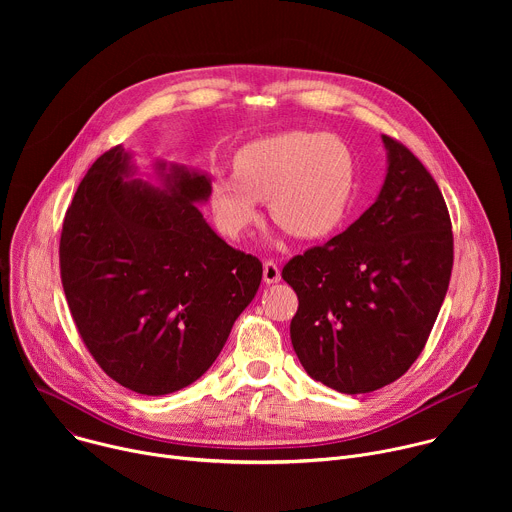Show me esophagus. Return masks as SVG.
I'll return each mask as SVG.
<instances>
[{"mask_svg":"<svg viewBox=\"0 0 512 512\" xmlns=\"http://www.w3.org/2000/svg\"><path fill=\"white\" fill-rule=\"evenodd\" d=\"M279 279H281V273H279L277 263L265 261V263H263V281H265V283H277Z\"/></svg>","mask_w":512,"mask_h":512,"instance_id":"1","label":"esophagus"}]
</instances>
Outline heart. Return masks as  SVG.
<instances>
[{"label":"heart","mask_w":512,"mask_h":512,"mask_svg":"<svg viewBox=\"0 0 512 512\" xmlns=\"http://www.w3.org/2000/svg\"><path fill=\"white\" fill-rule=\"evenodd\" d=\"M235 174L210 180L218 227L241 237L259 218V202L287 235L312 241L344 221L354 194V158L348 145L322 133L285 131L255 139L235 154Z\"/></svg>","instance_id":"obj_1"}]
</instances>
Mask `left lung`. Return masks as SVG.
I'll list each match as a JSON object with an SVG mask.
<instances>
[{"mask_svg":"<svg viewBox=\"0 0 512 512\" xmlns=\"http://www.w3.org/2000/svg\"><path fill=\"white\" fill-rule=\"evenodd\" d=\"M383 143L389 168L377 202L281 271L300 302L289 336L302 367L346 395L377 391L409 371L454 265L440 186L401 141L383 135Z\"/></svg>","mask_w":512,"mask_h":512,"instance_id":"1","label":"left lung"}]
</instances>
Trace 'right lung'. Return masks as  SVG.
<instances>
[{
	"label": "right lung",
	"mask_w": 512,
	"mask_h": 512,
	"mask_svg": "<svg viewBox=\"0 0 512 512\" xmlns=\"http://www.w3.org/2000/svg\"><path fill=\"white\" fill-rule=\"evenodd\" d=\"M115 145L89 168L60 233V279L99 367L139 395H168L202 377L255 298L263 265L227 245L194 206L204 174L158 164L166 190L127 180Z\"/></svg>",
	"instance_id": "1"
}]
</instances>
